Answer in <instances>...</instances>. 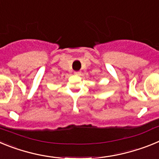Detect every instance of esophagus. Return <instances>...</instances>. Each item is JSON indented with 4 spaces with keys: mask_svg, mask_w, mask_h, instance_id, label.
I'll return each instance as SVG.
<instances>
[{
    "mask_svg": "<svg viewBox=\"0 0 159 159\" xmlns=\"http://www.w3.org/2000/svg\"><path fill=\"white\" fill-rule=\"evenodd\" d=\"M74 74H75V75H79L80 74V71H75V72H74Z\"/></svg>",
    "mask_w": 159,
    "mask_h": 159,
    "instance_id": "1",
    "label": "esophagus"
}]
</instances>
